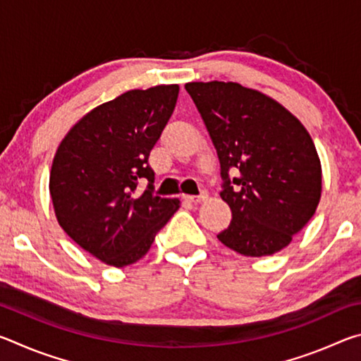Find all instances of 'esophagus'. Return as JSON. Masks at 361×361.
<instances>
[{"label": "esophagus", "mask_w": 361, "mask_h": 361, "mask_svg": "<svg viewBox=\"0 0 361 361\" xmlns=\"http://www.w3.org/2000/svg\"><path fill=\"white\" fill-rule=\"evenodd\" d=\"M207 199H209V194H207L205 191L200 195H186L185 197L186 202H191V204H202Z\"/></svg>", "instance_id": "34e87169"}]
</instances>
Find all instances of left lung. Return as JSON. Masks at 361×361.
Masks as SVG:
<instances>
[{
  "label": "left lung",
  "mask_w": 361,
  "mask_h": 361,
  "mask_svg": "<svg viewBox=\"0 0 361 361\" xmlns=\"http://www.w3.org/2000/svg\"><path fill=\"white\" fill-rule=\"evenodd\" d=\"M221 164L232 221L218 240L243 256L288 247L319 207L322 164L312 137L282 103L239 82H188ZM239 169V179H231Z\"/></svg>",
  "instance_id": "1"
}]
</instances>
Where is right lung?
Instances as JSON below:
<instances>
[{
	"mask_svg": "<svg viewBox=\"0 0 361 361\" xmlns=\"http://www.w3.org/2000/svg\"><path fill=\"white\" fill-rule=\"evenodd\" d=\"M180 85L133 89L82 116L60 142L49 176L57 221L108 266L133 264L180 209L152 194L151 149L172 116ZM150 181L140 195L137 180Z\"/></svg>",
	"mask_w": 361,
	"mask_h": 361,
	"instance_id": "add662e5",
	"label": "right lung"
}]
</instances>
